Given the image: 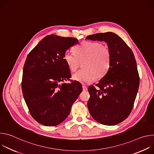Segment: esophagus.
<instances>
[{
  "label": "esophagus",
  "instance_id": "esophagus-1",
  "mask_svg": "<svg viewBox=\"0 0 154 154\" xmlns=\"http://www.w3.org/2000/svg\"><path fill=\"white\" fill-rule=\"evenodd\" d=\"M82 88H83V91H87L88 90V88L85 85H82Z\"/></svg>",
  "mask_w": 154,
  "mask_h": 154
}]
</instances>
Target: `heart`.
I'll return each mask as SVG.
<instances>
[{
  "instance_id": "obj_1",
  "label": "heart",
  "mask_w": 154,
  "mask_h": 154,
  "mask_svg": "<svg viewBox=\"0 0 154 154\" xmlns=\"http://www.w3.org/2000/svg\"><path fill=\"white\" fill-rule=\"evenodd\" d=\"M74 52L67 51L64 60L71 71H75L80 62L84 68L72 75L74 80L81 83H90L96 77L101 79L108 72L112 62L108 48L96 41H86L74 48Z\"/></svg>"
}]
</instances>
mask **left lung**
I'll return each instance as SVG.
<instances>
[{
  "label": "left lung",
  "mask_w": 154,
  "mask_h": 154,
  "mask_svg": "<svg viewBox=\"0 0 154 154\" xmlns=\"http://www.w3.org/2000/svg\"><path fill=\"white\" fill-rule=\"evenodd\" d=\"M86 39L105 41L112 62L106 74L96 85L90 86L88 108L91 116L106 125L124 121L133 108L140 85L133 52L116 33L105 32L88 36Z\"/></svg>",
  "instance_id": "left-lung-1"
}]
</instances>
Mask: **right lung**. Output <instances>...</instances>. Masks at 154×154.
<instances>
[{"label": "right lung", "instance_id": "right-lung-1", "mask_svg": "<svg viewBox=\"0 0 154 154\" xmlns=\"http://www.w3.org/2000/svg\"><path fill=\"white\" fill-rule=\"evenodd\" d=\"M77 39L55 35L44 38L29 54L23 68L22 90L30 115L38 122L55 126L66 118L82 91L71 77L64 54Z\"/></svg>", "mask_w": 154, "mask_h": 154}]
</instances>
